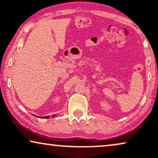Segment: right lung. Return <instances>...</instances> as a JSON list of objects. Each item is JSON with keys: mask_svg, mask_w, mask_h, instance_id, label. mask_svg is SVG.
I'll list each match as a JSON object with an SVG mask.
<instances>
[{"mask_svg": "<svg viewBox=\"0 0 158 158\" xmlns=\"http://www.w3.org/2000/svg\"><path fill=\"white\" fill-rule=\"evenodd\" d=\"M55 115H53L52 116V117H53V116H55ZM49 116H44V117H41V118H49Z\"/></svg>", "mask_w": 158, "mask_h": 158, "instance_id": "obj_1", "label": "right lung"}]
</instances>
